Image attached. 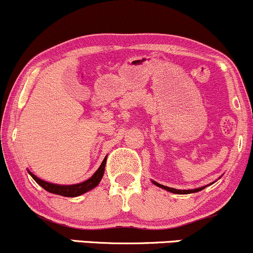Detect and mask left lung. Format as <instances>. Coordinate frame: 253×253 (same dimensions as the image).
Masks as SVG:
<instances>
[{
	"label": "left lung",
	"mask_w": 253,
	"mask_h": 253,
	"mask_svg": "<svg viewBox=\"0 0 253 253\" xmlns=\"http://www.w3.org/2000/svg\"><path fill=\"white\" fill-rule=\"evenodd\" d=\"M220 178V177H219ZM151 181H152V179H151ZM152 183L155 185H157V187H159V188H162V189H164V190H167V191H170V193H173V194H183V195H185V194H193V193H197V191H201V190H203L205 189L206 187H208V185H211V184H213V183H210V184H207V185H203V187H200V188H195V189H188V190H182V189H175V188H170V187H165V185H163V184H161V183H157L156 181H152Z\"/></svg>",
	"instance_id": "left-lung-1"
}]
</instances>
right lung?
<instances>
[{
    "label": "right lung",
    "instance_id": "add662e5",
    "mask_svg": "<svg viewBox=\"0 0 253 253\" xmlns=\"http://www.w3.org/2000/svg\"><path fill=\"white\" fill-rule=\"evenodd\" d=\"M106 161H107V156L104 157L103 162L101 163L100 168L96 170V172L94 173L90 178L86 179L82 183H77V184H56V183H50L46 182L43 179L37 177L34 173H32L30 170H28V173L32 176V178L36 181L40 187H42L43 189L48 193L56 194V195H60V196H66V197H76L82 195L84 193H88L94 188H96L98 185V183L101 182L102 179L103 173H104V167H106Z\"/></svg>",
    "mask_w": 253,
    "mask_h": 253
}]
</instances>
